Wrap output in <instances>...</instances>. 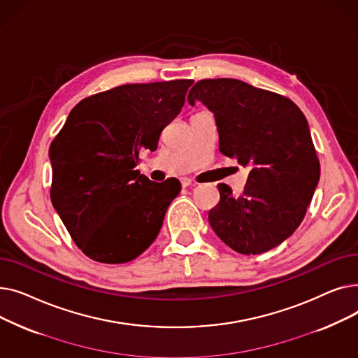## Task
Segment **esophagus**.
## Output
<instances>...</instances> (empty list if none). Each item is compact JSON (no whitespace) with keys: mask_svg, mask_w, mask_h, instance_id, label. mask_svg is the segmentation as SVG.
<instances>
[{"mask_svg":"<svg viewBox=\"0 0 358 358\" xmlns=\"http://www.w3.org/2000/svg\"><path fill=\"white\" fill-rule=\"evenodd\" d=\"M181 185L182 187H190V185H194V184L189 178H181Z\"/></svg>","mask_w":358,"mask_h":358,"instance_id":"esophagus-1","label":"esophagus"}]
</instances>
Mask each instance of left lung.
I'll use <instances>...</instances> for the list:
<instances>
[{"label": "left lung", "mask_w": 358, "mask_h": 358, "mask_svg": "<svg viewBox=\"0 0 358 358\" xmlns=\"http://www.w3.org/2000/svg\"><path fill=\"white\" fill-rule=\"evenodd\" d=\"M187 100L215 115L220 152L250 166L242 194L217 184L212 229L243 255L280 245L302 223L321 176L305 115L287 97L234 78L201 80Z\"/></svg>", "instance_id": "1"}]
</instances>
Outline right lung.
Masks as SVG:
<instances>
[{
    "mask_svg": "<svg viewBox=\"0 0 358 358\" xmlns=\"http://www.w3.org/2000/svg\"><path fill=\"white\" fill-rule=\"evenodd\" d=\"M192 80L126 84L75 106L50 145V200L78 248L122 264L158 236L177 180L150 181L136 168L181 111Z\"/></svg>",
    "mask_w": 358,
    "mask_h": 358,
    "instance_id": "right-lung-1",
    "label": "right lung"
}]
</instances>
